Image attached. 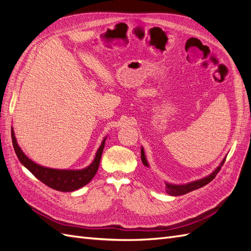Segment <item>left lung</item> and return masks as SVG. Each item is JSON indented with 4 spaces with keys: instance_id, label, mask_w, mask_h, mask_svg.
Masks as SVG:
<instances>
[{
    "instance_id": "obj_1",
    "label": "left lung",
    "mask_w": 251,
    "mask_h": 251,
    "mask_svg": "<svg viewBox=\"0 0 251 251\" xmlns=\"http://www.w3.org/2000/svg\"><path fill=\"white\" fill-rule=\"evenodd\" d=\"M225 159H223V161L221 162V164H220L218 168L215 170V172H212L209 176L205 177L203 179H200V180H197V181H194V182H189V183L187 184H182V185H175V184H170V183H165L166 187H165V192L168 193L169 195L171 196H181V195H185L189 192H193L195 191V189H198L204 185L208 184L210 181H212L215 179L216 175L220 172V170H221V168L223 166L224 162H225ZM141 161L142 163L146 165V166H149L148 164V161H147V158H146V155H144V151L143 149L141 148Z\"/></svg>"
}]
</instances>
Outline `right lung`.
<instances>
[{
  "label": "right lung",
  "mask_w": 251,
  "mask_h": 251,
  "mask_svg": "<svg viewBox=\"0 0 251 251\" xmlns=\"http://www.w3.org/2000/svg\"><path fill=\"white\" fill-rule=\"evenodd\" d=\"M11 138L13 149L16 151V154L19 158L21 163L31 172L34 176L42 181L44 184L47 186L55 189L59 192H73L76 189L85 186L89 182L93 179L95 174L100 166V158L102 155V151L104 148V141L101 142V146L98 149L97 153L95 155V159L93 162L91 163L88 168L82 170H54L49 168H44L39 164L34 163L32 160L23 153V151L19 147L17 142L16 136H14L13 128L11 127Z\"/></svg>",
  "instance_id": "right-lung-1"
}]
</instances>
